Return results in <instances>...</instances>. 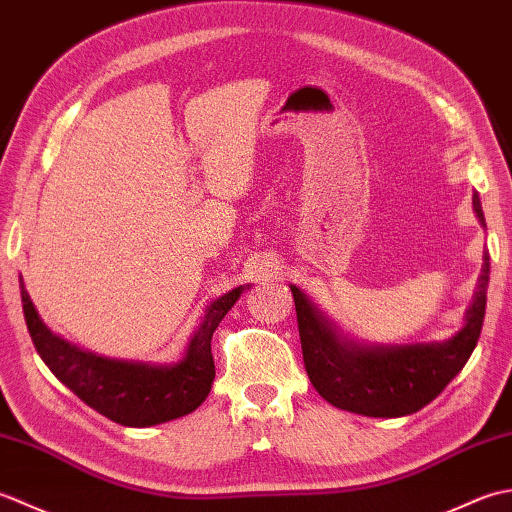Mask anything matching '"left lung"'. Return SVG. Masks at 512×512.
<instances>
[{"instance_id": "left-lung-1", "label": "left lung", "mask_w": 512, "mask_h": 512, "mask_svg": "<svg viewBox=\"0 0 512 512\" xmlns=\"http://www.w3.org/2000/svg\"><path fill=\"white\" fill-rule=\"evenodd\" d=\"M473 211L486 228L480 195ZM491 257L484 250L482 273L464 312V325L447 341L413 345H372L343 334L306 292L290 286L306 372L330 405L369 418H400L429 405L462 372L480 339Z\"/></svg>"}]
</instances>
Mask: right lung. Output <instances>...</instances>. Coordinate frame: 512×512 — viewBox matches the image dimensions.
<instances>
[{
	"instance_id": "right-lung-1",
	"label": "right lung",
	"mask_w": 512,
	"mask_h": 512,
	"mask_svg": "<svg viewBox=\"0 0 512 512\" xmlns=\"http://www.w3.org/2000/svg\"><path fill=\"white\" fill-rule=\"evenodd\" d=\"M246 288L250 286H237L213 299L195 325L182 358L176 363L156 365L99 356L61 339L39 317L19 275L26 325L43 363L85 405L123 427L136 429L182 418L202 405L215 378L213 332Z\"/></svg>"
}]
</instances>
